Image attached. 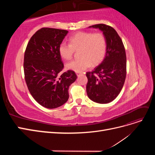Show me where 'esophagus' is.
Returning <instances> with one entry per match:
<instances>
[{
	"instance_id": "34e87169",
	"label": "esophagus",
	"mask_w": 155,
	"mask_h": 155,
	"mask_svg": "<svg viewBox=\"0 0 155 155\" xmlns=\"http://www.w3.org/2000/svg\"><path fill=\"white\" fill-rule=\"evenodd\" d=\"M76 75H77V76H79V75H80V74H81V72H76Z\"/></svg>"
}]
</instances>
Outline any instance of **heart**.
<instances>
[{
  "label": "heart",
  "instance_id": "1",
  "mask_svg": "<svg viewBox=\"0 0 155 155\" xmlns=\"http://www.w3.org/2000/svg\"><path fill=\"white\" fill-rule=\"evenodd\" d=\"M107 40L101 32L80 31L69 38V45L62 43L59 54L63 59L70 60L75 51H78L79 59L67 64L68 69L82 72L92 66H96L104 60L107 52Z\"/></svg>",
  "mask_w": 155,
  "mask_h": 155
}]
</instances>
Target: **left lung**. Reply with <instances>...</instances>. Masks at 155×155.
Listing matches in <instances>:
<instances>
[{
  "label": "left lung",
  "mask_w": 155,
  "mask_h": 155,
  "mask_svg": "<svg viewBox=\"0 0 155 155\" xmlns=\"http://www.w3.org/2000/svg\"><path fill=\"white\" fill-rule=\"evenodd\" d=\"M99 28L107 40V52L104 61L93 71L87 72V94L98 104H108L118 96L126 78V54L124 45L113 28L105 24L92 25Z\"/></svg>",
  "instance_id": "left-lung-1"
}]
</instances>
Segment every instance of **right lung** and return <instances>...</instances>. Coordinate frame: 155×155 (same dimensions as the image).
Listing matches in <instances>:
<instances>
[{"mask_svg": "<svg viewBox=\"0 0 155 155\" xmlns=\"http://www.w3.org/2000/svg\"><path fill=\"white\" fill-rule=\"evenodd\" d=\"M67 30L42 28L33 35L24 58L25 78L35 100L44 107L55 109L69 97L68 88L76 80L73 70L63 74L64 68L59 46Z\"/></svg>", "mask_w": 155, "mask_h": 155, "instance_id": "right-lung-1", "label": "right lung"}]
</instances>
